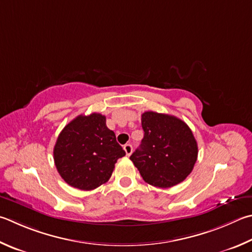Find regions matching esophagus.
Masks as SVG:
<instances>
[{
  "instance_id": "34e87169",
  "label": "esophagus",
  "mask_w": 252,
  "mask_h": 252,
  "mask_svg": "<svg viewBox=\"0 0 252 252\" xmlns=\"http://www.w3.org/2000/svg\"><path fill=\"white\" fill-rule=\"evenodd\" d=\"M123 150L126 151V157H130L131 153H132V150H133V148H132V145H131L130 143H127V144H126L125 146H123Z\"/></svg>"
}]
</instances>
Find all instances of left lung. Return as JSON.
<instances>
[{
    "label": "left lung",
    "instance_id": "obj_1",
    "mask_svg": "<svg viewBox=\"0 0 252 252\" xmlns=\"http://www.w3.org/2000/svg\"><path fill=\"white\" fill-rule=\"evenodd\" d=\"M141 121L144 136L130 159L150 185L168 189L180 184L197 161L193 132L184 121L170 114L146 111Z\"/></svg>",
    "mask_w": 252,
    "mask_h": 252
}]
</instances>
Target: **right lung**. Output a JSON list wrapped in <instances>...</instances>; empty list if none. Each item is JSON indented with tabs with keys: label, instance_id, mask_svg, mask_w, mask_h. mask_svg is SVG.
<instances>
[{
	"label": "right lung",
	"instance_id": "obj_1",
	"mask_svg": "<svg viewBox=\"0 0 252 252\" xmlns=\"http://www.w3.org/2000/svg\"><path fill=\"white\" fill-rule=\"evenodd\" d=\"M126 152L109 130L100 113L78 116L59 133L54 146V161L68 185L91 190L111 177L114 164Z\"/></svg>",
	"mask_w": 252,
	"mask_h": 252
}]
</instances>
